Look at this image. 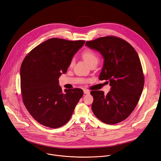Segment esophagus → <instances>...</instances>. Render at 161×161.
Masks as SVG:
<instances>
[{
	"label": "esophagus",
	"mask_w": 161,
	"mask_h": 161,
	"mask_svg": "<svg viewBox=\"0 0 161 161\" xmlns=\"http://www.w3.org/2000/svg\"><path fill=\"white\" fill-rule=\"evenodd\" d=\"M83 92H84V94H89L90 93V92L86 89H84L83 90Z\"/></svg>",
	"instance_id": "1"
}]
</instances>
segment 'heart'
Segmentation results:
<instances>
[{
  "label": "heart",
  "mask_w": 161,
  "mask_h": 161,
  "mask_svg": "<svg viewBox=\"0 0 161 161\" xmlns=\"http://www.w3.org/2000/svg\"><path fill=\"white\" fill-rule=\"evenodd\" d=\"M82 57L84 58V60L86 61V63H88L89 65L92 63L98 62V56L92 50H86L82 53ZM74 64V60H71L70 63V65L72 66Z\"/></svg>",
  "instance_id": "1"
}]
</instances>
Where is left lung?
Listing matches in <instances>:
<instances>
[{"label": "left lung", "instance_id": "obj_1", "mask_svg": "<svg viewBox=\"0 0 161 161\" xmlns=\"http://www.w3.org/2000/svg\"><path fill=\"white\" fill-rule=\"evenodd\" d=\"M85 46L99 52L104 58L100 80L109 82L110 91H91L95 116L108 124L126 119L138 103L144 86L141 62L132 46L122 39L107 36L87 41Z\"/></svg>", "mask_w": 161, "mask_h": 161}]
</instances>
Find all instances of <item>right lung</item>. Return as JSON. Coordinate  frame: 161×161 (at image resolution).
<instances>
[{
	"instance_id": "obj_1",
	"label": "right lung",
	"mask_w": 161,
	"mask_h": 161,
	"mask_svg": "<svg viewBox=\"0 0 161 161\" xmlns=\"http://www.w3.org/2000/svg\"><path fill=\"white\" fill-rule=\"evenodd\" d=\"M85 42L52 38L37 46L21 64L23 102L32 117L44 126L58 128L65 125L83 95L80 88L65 89L63 92L58 78L66 73Z\"/></svg>"
}]
</instances>
